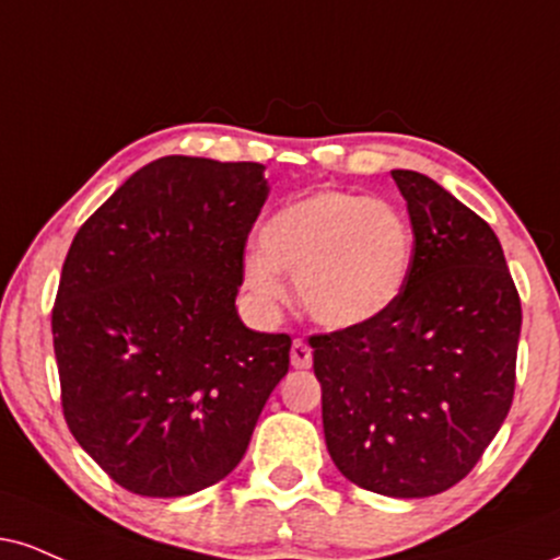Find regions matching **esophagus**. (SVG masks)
<instances>
[{
	"mask_svg": "<svg viewBox=\"0 0 560 560\" xmlns=\"http://www.w3.org/2000/svg\"><path fill=\"white\" fill-rule=\"evenodd\" d=\"M289 360H292V365L298 370H305V368H310V362H313V352H310V347L305 345V341L294 339L292 352H289Z\"/></svg>",
	"mask_w": 560,
	"mask_h": 560,
	"instance_id": "obj_1",
	"label": "esophagus"
}]
</instances>
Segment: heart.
I'll use <instances>...</instances> for the list:
<instances>
[{
    "label": "heart",
    "mask_w": 560,
    "mask_h": 560,
    "mask_svg": "<svg viewBox=\"0 0 560 560\" xmlns=\"http://www.w3.org/2000/svg\"><path fill=\"white\" fill-rule=\"evenodd\" d=\"M415 255L409 219L386 200L320 190L276 211L260 247L242 260L245 287L266 307L298 279L305 313L326 328H357L401 298Z\"/></svg>",
    "instance_id": "heart-1"
}]
</instances>
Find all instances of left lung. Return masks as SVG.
<instances>
[{
	"label": "left lung",
	"mask_w": 560,
	"mask_h": 560,
	"mask_svg": "<svg viewBox=\"0 0 560 560\" xmlns=\"http://www.w3.org/2000/svg\"><path fill=\"white\" fill-rule=\"evenodd\" d=\"M415 255L381 318L310 336L328 454L349 482L428 498L464 480L506 420L522 302L495 232L425 174L394 170Z\"/></svg>",
	"instance_id": "obj_1"
}]
</instances>
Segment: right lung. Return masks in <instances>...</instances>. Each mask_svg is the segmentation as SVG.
Wrapping results in <instances>:
<instances>
[{
    "label": "right lung",
    "instance_id": "right-lung-1",
    "mask_svg": "<svg viewBox=\"0 0 560 560\" xmlns=\"http://www.w3.org/2000/svg\"><path fill=\"white\" fill-rule=\"evenodd\" d=\"M262 164L164 156L78 229L51 310L62 412L93 462L148 498L224 480L289 370L292 339L237 315Z\"/></svg>",
    "mask_w": 560,
    "mask_h": 560
}]
</instances>
